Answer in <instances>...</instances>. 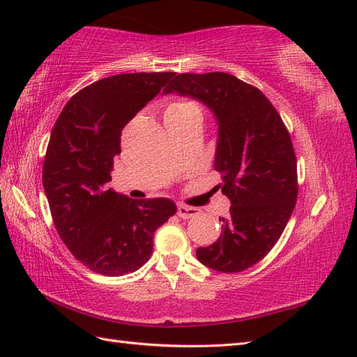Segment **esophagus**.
I'll return each instance as SVG.
<instances>
[{"label": "esophagus", "mask_w": 357, "mask_h": 357, "mask_svg": "<svg viewBox=\"0 0 357 357\" xmlns=\"http://www.w3.org/2000/svg\"><path fill=\"white\" fill-rule=\"evenodd\" d=\"M198 213H199V208L196 207H188V206H184V204H179L178 206V216L181 219H190Z\"/></svg>", "instance_id": "34e87169"}]
</instances>
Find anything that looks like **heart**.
<instances>
[{"mask_svg":"<svg viewBox=\"0 0 357 357\" xmlns=\"http://www.w3.org/2000/svg\"><path fill=\"white\" fill-rule=\"evenodd\" d=\"M167 121H185V119H199L202 121L201 107L190 100H174L165 109Z\"/></svg>","mask_w":357,"mask_h":357,"instance_id":"b5f03b06","label":"heart"}]
</instances>
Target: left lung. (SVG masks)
I'll return each mask as SVG.
<instances>
[{"label": "left lung", "instance_id": "8db88e82", "mask_svg": "<svg viewBox=\"0 0 357 357\" xmlns=\"http://www.w3.org/2000/svg\"><path fill=\"white\" fill-rule=\"evenodd\" d=\"M198 100L218 123L215 170L231 207L221 236L199 247V262L221 273H239L275 247L298 198L296 156L287 127L259 89L230 73H179L164 89Z\"/></svg>", "mask_w": 357, "mask_h": 357}]
</instances>
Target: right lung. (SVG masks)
<instances>
[{
    "label": "right lung",
    "instance_id": "obj_1",
    "mask_svg": "<svg viewBox=\"0 0 357 357\" xmlns=\"http://www.w3.org/2000/svg\"><path fill=\"white\" fill-rule=\"evenodd\" d=\"M174 77L121 73L75 93L58 116L43 165L53 224L77 259L104 276L141 268L153 252V234L176 213L167 198L132 199L107 187L121 132Z\"/></svg>",
    "mask_w": 357,
    "mask_h": 357
}]
</instances>
